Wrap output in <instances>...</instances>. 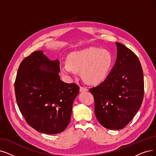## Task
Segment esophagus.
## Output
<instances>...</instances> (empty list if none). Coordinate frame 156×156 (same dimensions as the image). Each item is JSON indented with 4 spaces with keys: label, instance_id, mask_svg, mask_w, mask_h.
<instances>
[{
    "label": "esophagus",
    "instance_id": "obj_1",
    "mask_svg": "<svg viewBox=\"0 0 156 156\" xmlns=\"http://www.w3.org/2000/svg\"><path fill=\"white\" fill-rule=\"evenodd\" d=\"M88 91V89L86 88V87H84V86L80 87V92H84V91Z\"/></svg>",
    "mask_w": 156,
    "mask_h": 156
}]
</instances>
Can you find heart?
I'll return each mask as SVG.
<instances>
[{
	"label": "heart",
	"mask_w": 156,
	"mask_h": 156,
	"mask_svg": "<svg viewBox=\"0 0 156 156\" xmlns=\"http://www.w3.org/2000/svg\"><path fill=\"white\" fill-rule=\"evenodd\" d=\"M113 65V57L109 51L91 47L71 53L68 61L61 64L60 70L68 77L81 72L86 83L97 85L107 79Z\"/></svg>",
	"instance_id": "heart-1"
}]
</instances>
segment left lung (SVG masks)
<instances>
[{
	"instance_id": "1",
	"label": "left lung",
	"mask_w": 156,
	"mask_h": 156,
	"mask_svg": "<svg viewBox=\"0 0 156 156\" xmlns=\"http://www.w3.org/2000/svg\"><path fill=\"white\" fill-rule=\"evenodd\" d=\"M117 57L108 77L90 89L95 99L98 122L106 129H122L139 110L144 95L143 69L137 55L120 43H116Z\"/></svg>"
}]
</instances>
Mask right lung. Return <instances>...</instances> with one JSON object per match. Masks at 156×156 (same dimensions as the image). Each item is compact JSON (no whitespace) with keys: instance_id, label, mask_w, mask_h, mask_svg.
<instances>
[{"instance_id":"right-lung-1","label":"right lung","mask_w":156,"mask_h":156,"mask_svg":"<svg viewBox=\"0 0 156 156\" xmlns=\"http://www.w3.org/2000/svg\"><path fill=\"white\" fill-rule=\"evenodd\" d=\"M59 61H51L41 51L25 58L15 82L16 102L29 125L37 131L63 132L70 122L72 104L79 87L60 79Z\"/></svg>"}]
</instances>
